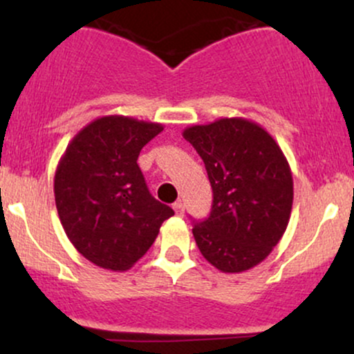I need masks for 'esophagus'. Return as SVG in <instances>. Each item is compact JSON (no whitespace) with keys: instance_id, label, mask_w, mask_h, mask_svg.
Segmentation results:
<instances>
[{"instance_id":"esophagus-1","label":"esophagus","mask_w":354,"mask_h":354,"mask_svg":"<svg viewBox=\"0 0 354 354\" xmlns=\"http://www.w3.org/2000/svg\"><path fill=\"white\" fill-rule=\"evenodd\" d=\"M173 209L178 216H183V214H185V205H183V201L180 200V201L173 203Z\"/></svg>"}]
</instances>
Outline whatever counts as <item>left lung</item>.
I'll return each instance as SVG.
<instances>
[{"label": "left lung", "instance_id": "8db88e82", "mask_svg": "<svg viewBox=\"0 0 354 354\" xmlns=\"http://www.w3.org/2000/svg\"><path fill=\"white\" fill-rule=\"evenodd\" d=\"M205 161L213 208L193 236L221 273H243L270 256L293 208V174L274 138L246 118H219L183 131Z\"/></svg>", "mask_w": 354, "mask_h": 354}]
</instances>
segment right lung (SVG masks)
Segmentation results:
<instances>
[{"label":"right lung","instance_id":"1","mask_svg":"<svg viewBox=\"0 0 354 354\" xmlns=\"http://www.w3.org/2000/svg\"><path fill=\"white\" fill-rule=\"evenodd\" d=\"M161 123L101 116L76 133L55 173V201L64 233L93 265L129 270L174 211L149 194L136 160L163 131Z\"/></svg>","mask_w":354,"mask_h":354}]
</instances>
